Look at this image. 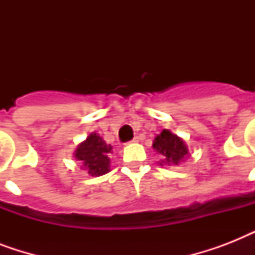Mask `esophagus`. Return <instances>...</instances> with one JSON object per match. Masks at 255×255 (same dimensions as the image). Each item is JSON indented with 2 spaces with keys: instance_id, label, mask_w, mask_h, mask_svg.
Masks as SVG:
<instances>
[{
  "instance_id": "34e87169",
  "label": "esophagus",
  "mask_w": 255,
  "mask_h": 255,
  "mask_svg": "<svg viewBox=\"0 0 255 255\" xmlns=\"http://www.w3.org/2000/svg\"><path fill=\"white\" fill-rule=\"evenodd\" d=\"M140 140H141V137H140V136H135V137L132 139L131 143H137V141H140Z\"/></svg>"
}]
</instances>
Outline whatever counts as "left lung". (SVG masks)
Listing matches in <instances>:
<instances>
[{
  "label": "left lung",
  "instance_id": "8db88e82",
  "mask_svg": "<svg viewBox=\"0 0 255 255\" xmlns=\"http://www.w3.org/2000/svg\"><path fill=\"white\" fill-rule=\"evenodd\" d=\"M152 148L160 155L159 165H178L189 157V149L185 141L170 129H163L156 136Z\"/></svg>",
  "mask_w": 255,
  "mask_h": 255
}]
</instances>
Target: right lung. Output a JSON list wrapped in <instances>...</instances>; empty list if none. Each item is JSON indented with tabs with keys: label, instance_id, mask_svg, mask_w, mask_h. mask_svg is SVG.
Here are the masks:
<instances>
[{
	"label": "right lung",
	"instance_id": "right-lung-1",
	"mask_svg": "<svg viewBox=\"0 0 255 255\" xmlns=\"http://www.w3.org/2000/svg\"><path fill=\"white\" fill-rule=\"evenodd\" d=\"M112 145L107 144L102 136L96 132H91L85 141L78 144L74 152V157L82 165L90 176H102L111 170Z\"/></svg>",
	"mask_w": 255,
	"mask_h": 255
}]
</instances>
